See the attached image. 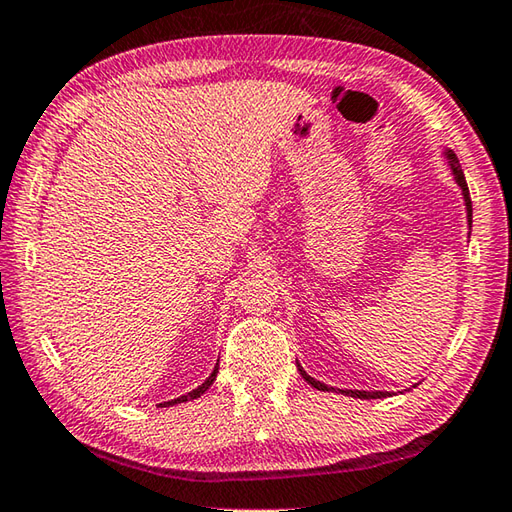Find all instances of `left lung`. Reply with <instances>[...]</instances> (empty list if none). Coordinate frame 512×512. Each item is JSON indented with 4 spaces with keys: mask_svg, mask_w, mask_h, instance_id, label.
Returning <instances> with one entry per match:
<instances>
[{
    "mask_svg": "<svg viewBox=\"0 0 512 512\" xmlns=\"http://www.w3.org/2000/svg\"><path fill=\"white\" fill-rule=\"evenodd\" d=\"M446 158H448V167L452 171V176H455V182L461 187V196H464V202H466V214H468V225H472V202H470V191H468V185H466V178H464V171H461V165L459 160L455 156V151L446 149ZM298 365V372H301L303 379L312 385V388L316 390H323V392H334L336 388H330V385H325L321 381L312 379L310 374H307L301 363ZM341 394H347V397H356V399H385V397H392V392H381V390H374V392H365V390H339Z\"/></svg>",
    "mask_w": 512,
    "mask_h": 512,
    "instance_id": "1",
    "label": "left lung"
}]
</instances>
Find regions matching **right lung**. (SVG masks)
I'll use <instances>...</instances> for the list:
<instances>
[{
  "label": "right lung",
  "mask_w": 512,
  "mask_h": 512,
  "mask_svg": "<svg viewBox=\"0 0 512 512\" xmlns=\"http://www.w3.org/2000/svg\"><path fill=\"white\" fill-rule=\"evenodd\" d=\"M216 374H218V363H216V368H214V372L209 374V379L202 383V385H198L196 390H191V392H187V394H182V397H178V399H173V401H167L165 406H176V403H185V401H194V399H198L200 394H205L209 388H211V383L216 381Z\"/></svg>",
  "instance_id": "obj_1"
}]
</instances>
